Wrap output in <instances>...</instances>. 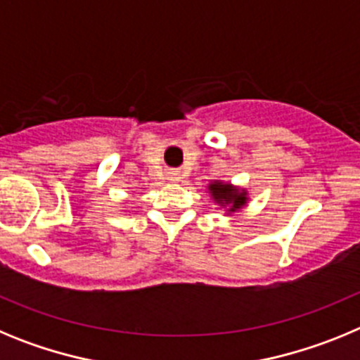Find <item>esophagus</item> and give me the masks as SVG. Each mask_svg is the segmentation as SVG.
<instances>
[{
    "mask_svg": "<svg viewBox=\"0 0 360 360\" xmlns=\"http://www.w3.org/2000/svg\"><path fill=\"white\" fill-rule=\"evenodd\" d=\"M176 178H178L176 173H171V180H176Z\"/></svg>",
    "mask_w": 360,
    "mask_h": 360,
    "instance_id": "1",
    "label": "esophagus"
}]
</instances>
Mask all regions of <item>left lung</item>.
Returning <instances> with one entry per match:
<instances>
[{
  "label": "left lung",
  "instance_id": "obj_1",
  "mask_svg": "<svg viewBox=\"0 0 360 360\" xmlns=\"http://www.w3.org/2000/svg\"><path fill=\"white\" fill-rule=\"evenodd\" d=\"M209 191L218 203H232L231 211H236L247 202V193L243 191L240 193L238 189H232L231 186H224V184H212Z\"/></svg>",
  "mask_w": 360,
  "mask_h": 360
}]
</instances>
